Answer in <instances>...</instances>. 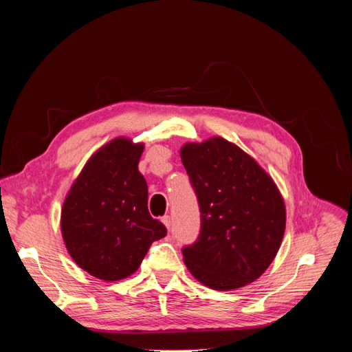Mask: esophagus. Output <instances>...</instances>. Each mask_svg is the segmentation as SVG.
Returning a JSON list of instances; mask_svg holds the SVG:
<instances>
[{
	"label": "esophagus",
	"mask_w": 352,
	"mask_h": 352,
	"mask_svg": "<svg viewBox=\"0 0 352 352\" xmlns=\"http://www.w3.org/2000/svg\"><path fill=\"white\" fill-rule=\"evenodd\" d=\"M162 221L164 223V226H166L167 229H170V226H172V217H170V216H163V217H162Z\"/></svg>",
	"instance_id": "34e87169"
}]
</instances>
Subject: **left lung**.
Masks as SVG:
<instances>
[{"mask_svg":"<svg viewBox=\"0 0 352 352\" xmlns=\"http://www.w3.org/2000/svg\"><path fill=\"white\" fill-rule=\"evenodd\" d=\"M180 157L201 212L197 241L182 248L186 267L216 291L258 279L278 254L286 225L272 177L223 138L186 144Z\"/></svg>","mask_w":352,"mask_h":352,"instance_id":"1","label":"left lung"}]
</instances>
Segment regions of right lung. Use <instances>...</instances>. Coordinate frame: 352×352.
<instances>
[{"label": "right lung", "mask_w": 352, "mask_h": 352, "mask_svg": "<svg viewBox=\"0 0 352 352\" xmlns=\"http://www.w3.org/2000/svg\"><path fill=\"white\" fill-rule=\"evenodd\" d=\"M142 144L119 138L85 164L61 211V233L79 267L102 280L135 273L154 241L167 235L148 211V186L138 170Z\"/></svg>", "instance_id": "1"}]
</instances>
